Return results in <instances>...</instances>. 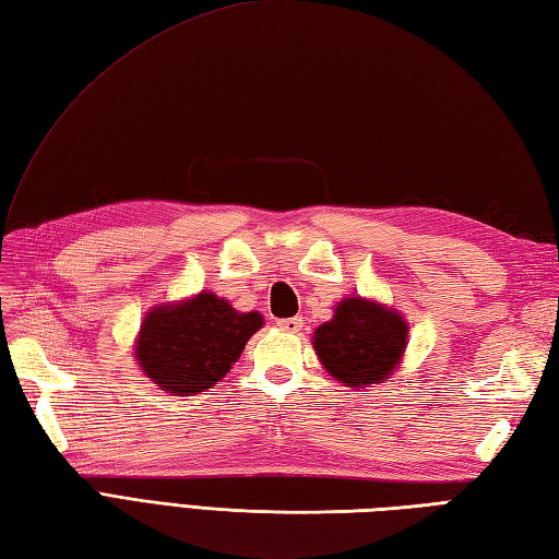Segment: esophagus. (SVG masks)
Masks as SVG:
<instances>
[{"label": "esophagus", "mask_w": 559, "mask_h": 559, "mask_svg": "<svg viewBox=\"0 0 559 559\" xmlns=\"http://www.w3.org/2000/svg\"><path fill=\"white\" fill-rule=\"evenodd\" d=\"M281 331H288V334H298L302 329V317H288V319H281L278 322Z\"/></svg>", "instance_id": "esophagus-1"}]
</instances>
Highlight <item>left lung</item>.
<instances>
[{
  "mask_svg": "<svg viewBox=\"0 0 559 559\" xmlns=\"http://www.w3.org/2000/svg\"><path fill=\"white\" fill-rule=\"evenodd\" d=\"M314 350L324 370L350 389L384 384L408 343V322L391 307L365 298L336 305L334 319L314 331Z\"/></svg>",
  "mask_w": 559,
  "mask_h": 559,
  "instance_id": "1",
  "label": "left lung"
}]
</instances>
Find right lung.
Wrapping results in <instances>:
<instances>
[{"label":"right lung","mask_w":559,"mask_h":559,"mask_svg":"<svg viewBox=\"0 0 559 559\" xmlns=\"http://www.w3.org/2000/svg\"><path fill=\"white\" fill-rule=\"evenodd\" d=\"M261 324L259 312H237L228 300L201 290L189 300L153 307L141 322L134 355L163 391L199 394L228 374Z\"/></svg>","instance_id":"obj_1"}]
</instances>
